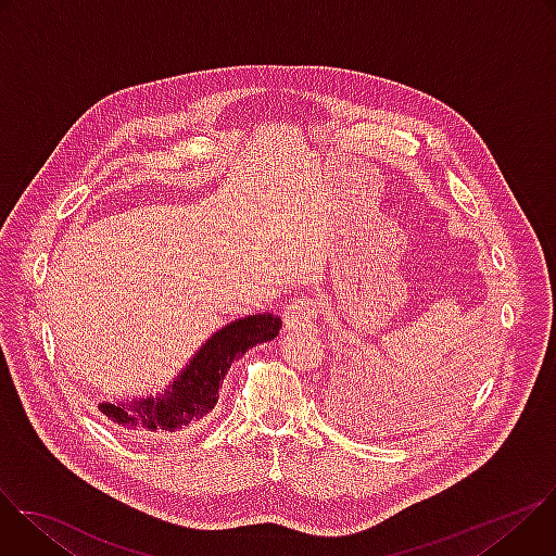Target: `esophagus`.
I'll return each instance as SVG.
<instances>
[{"label":"esophagus","mask_w":556,"mask_h":556,"mask_svg":"<svg viewBox=\"0 0 556 556\" xmlns=\"http://www.w3.org/2000/svg\"><path fill=\"white\" fill-rule=\"evenodd\" d=\"M316 324L314 305L309 299H292L283 312V326L288 332H307Z\"/></svg>","instance_id":"obj_1"}]
</instances>
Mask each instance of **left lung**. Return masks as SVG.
I'll list each match as a JSON object with an SVG mask.
<instances>
[{"mask_svg":"<svg viewBox=\"0 0 556 556\" xmlns=\"http://www.w3.org/2000/svg\"><path fill=\"white\" fill-rule=\"evenodd\" d=\"M433 382H435V380H433ZM425 389H429V391H422V387H420V393H425L422 399H427V403L440 405V401H446L448 391H446L444 380H442V384H440V382H435V384H425ZM412 391H414V389H412ZM420 403H422V401H420ZM341 405H345V403H341Z\"/></svg>","mask_w":556,"mask_h":556,"instance_id":"8db88e82","label":"left lung"}]
</instances>
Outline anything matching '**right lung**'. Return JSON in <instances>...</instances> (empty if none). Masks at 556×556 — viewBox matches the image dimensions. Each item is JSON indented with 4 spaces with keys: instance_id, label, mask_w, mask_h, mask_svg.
<instances>
[{
    "instance_id": "1",
    "label": "right lung",
    "mask_w": 556,
    "mask_h": 556,
    "mask_svg": "<svg viewBox=\"0 0 556 556\" xmlns=\"http://www.w3.org/2000/svg\"><path fill=\"white\" fill-rule=\"evenodd\" d=\"M279 328L281 319L270 312L235 319L202 343L163 393L103 401L99 409L131 440L149 442L174 435L213 412L230 365L251 348L273 341Z\"/></svg>"
}]
</instances>
